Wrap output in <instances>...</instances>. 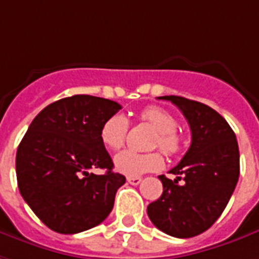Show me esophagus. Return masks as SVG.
<instances>
[{
    "instance_id": "obj_1",
    "label": "esophagus",
    "mask_w": 259,
    "mask_h": 259,
    "mask_svg": "<svg viewBox=\"0 0 259 259\" xmlns=\"http://www.w3.org/2000/svg\"><path fill=\"white\" fill-rule=\"evenodd\" d=\"M127 183H130L132 186H137V184H140V183H142V179H140V177H133V176H129V177H127Z\"/></svg>"
}]
</instances>
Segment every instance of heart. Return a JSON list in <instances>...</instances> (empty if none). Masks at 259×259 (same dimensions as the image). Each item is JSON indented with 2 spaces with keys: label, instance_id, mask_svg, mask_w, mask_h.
Instances as JSON below:
<instances>
[{
  "label": "heart",
  "instance_id": "1",
  "mask_svg": "<svg viewBox=\"0 0 259 259\" xmlns=\"http://www.w3.org/2000/svg\"><path fill=\"white\" fill-rule=\"evenodd\" d=\"M140 119L156 130L153 147H159L167 156H176L181 152L184 140L177 130V120L170 112L159 106L144 107L140 112ZM129 122L122 113H115L107 117L100 127V140L103 144L117 150L120 149L127 136ZM163 166V157L159 152L139 153L123 150L115 156V167L117 171L127 176H139L159 170Z\"/></svg>",
  "mask_w": 259,
  "mask_h": 259
}]
</instances>
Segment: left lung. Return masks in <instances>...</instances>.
<instances>
[{
	"label": "left lung",
	"instance_id": "8db88e82",
	"mask_svg": "<svg viewBox=\"0 0 259 259\" xmlns=\"http://www.w3.org/2000/svg\"><path fill=\"white\" fill-rule=\"evenodd\" d=\"M159 99L180 109L191 129V144L170 170L174 180L159 176L163 194L149 204L147 214L163 233L191 238L217 221L233 196L240 177L238 143L226 119L210 106L181 96Z\"/></svg>",
	"mask_w": 259,
	"mask_h": 259
}]
</instances>
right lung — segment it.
<instances>
[{
	"mask_svg": "<svg viewBox=\"0 0 259 259\" xmlns=\"http://www.w3.org/2000/svg\"><path fill=\"white\" fill-rule=\"evenodd\" d=\"M122 106L113 100L75 95L36 115L17 150V180L25 203L52 231L76 234L110 214L126 177L100 140V127ZM100 168L105 173L95 175Z\"/></svg>",
	"mask_w": 259,
	"mask_h": 259,
	"instance_id": "right-lung-1",
	"label": "right lung"
}]
</instances>
